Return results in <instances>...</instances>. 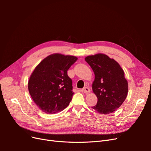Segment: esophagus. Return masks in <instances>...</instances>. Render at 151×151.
<instances>
[{"label":"esophagus","mask_w":151,"mask_h":151,"mask_svg":"<svg viewBox=\"0 0 151 151\" xmlns=\"http://www.w3.org/2000/svg\"><path fill=\"white\" fill-rule=\"evenodd\" d=\"M83 91H84L85 93H88L90 92V89H89V88H88V87H86V88H84L83 89Z\"/></svg>","instance_id":"34e87169"}]
</instances>
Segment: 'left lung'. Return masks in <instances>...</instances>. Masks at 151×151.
Here are the masks:
<instances>
[{"label":"left lung","mask_w":151,"mask_h":151,"mask_svg":"<svg viewBox=\"0 0 151 151\" xmlns=\"http://www.w3.org/2000/svg\"><path fill=\"white\" fill-rule=\"evenodd\" d=\"M85 60L92 68L95 77L92 88L98 103L92 108L104 115L114 112L124 102L128 94L124 71L119 63L104 54L88 56Z\"/></svg>","instance_id":"obj_1"}]
</instances>
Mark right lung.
<instances>
[{
    "mask_svg": "<svg viewBox=\"0 0 151 151\" xmlns=\"http://www.w3.org/2000/svg\"><path fill=\"white\" fill-rule=\"evenodd\" d=\"M74 56L54 53L36 67L28 87L35 103L45 113L55 114L66 108L74 92L67 70L77 61Z\"/></svg>",
    "mask_w": 151,
    "mask_h": 151,
    "instance_id": "1",
    "label": "right lung"
}]
</instances>
